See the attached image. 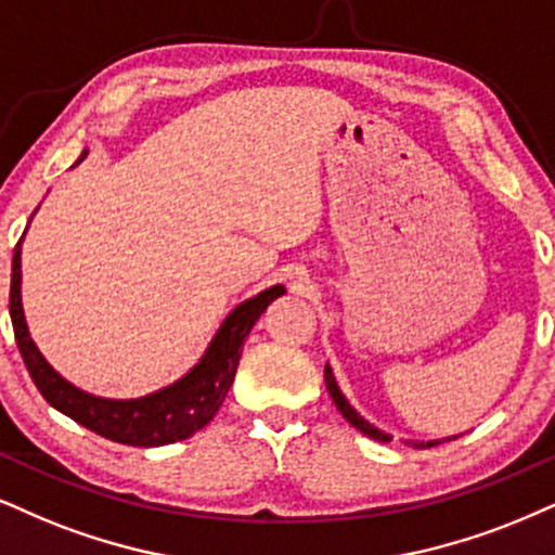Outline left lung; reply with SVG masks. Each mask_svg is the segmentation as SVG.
<instances>
[{
    "instance_id": "1",
    "label": "left lung",
    "mask_w": 555,
    "mask_h": 555,
    "mask_svg": "<svg viewBox=\"0 0 555 555\" xmlns=\"http://www.w3.org/2000/svg\"><path fill=\"white\" fill-rule=\"evenodd\" d=\"M324 380H326V391H330V396L334 399V403H337V409L341 412V416H345V420L350 422L354 429H360V433L371 437V440H378V442H391V435H386V433H383V429L373 427L371 422L362 420V416H360L358 412H354V409L350 406V401L345 399V393L339 391V386H337V380H334V373H332V367H330V365L324 367ZM448 440H455V437H448ZM437 442H440V440H429V442H409V444H414V448H433V444H437Z\"/></svg>"
}]
</instances>
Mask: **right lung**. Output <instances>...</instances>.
Wrapping results in <instances>:
<instances>
[{"mask_svg": "<svg viewBox=\"0 0 555 555\" xmlns=\"http://www.w3.org/2000/svg\"><path fill=\"white\" fill-rule=\"evenodd\" d=\"M85 156L87 152L81 154V159ZM20 244H23V238L17 242L15 257H12L10 317L12 326H15L20 354H23L33 383L43 393V399L53 409H59L61 414L72 416L74 422H79L81 427L92 429L100 437H107V440L120 444H133V448H159V444L188 440V437H193L197 429H203L205 424L214 420L225 393H229L231 383H234L244 339L249 337L251 326L257 324V319L262 317L267 306L285 293L283 285H272V288L262 291L259 296L238 304L225 317L221 330L216 332L201 362L188 375L172 383V386L141 396V399H100V396L79 391L66 378H61L48 365L36 341H33L30 332H27L23 298H20V280H23Z\"/></svg>", "mask_w": 555, "mask_h": 555, "instance_id": "1", "label": "right lung"}]
</instances>
